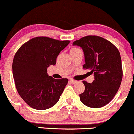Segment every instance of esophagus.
Listing matches in <instances>:
<instances>
[{"mask_svg":"<svg viewBox=\"0 0 134 134\" xmlns=\"http://www.w3.org/2000/svg\"><path fill=\"white\" fill-rule=\"evenodd\" d=\"M69 81L71 82V83H72V84H75V83H76V82H77V81L73 79H71L69 80Z\"/></svg>","mask_w":134,"mask_h":134,"instance_id":"esophagus-1","label":"esophagus"}]
</instances>
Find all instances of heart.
<instances>
[{
  "instance_id": "heart-1",
  "label": "heart",
  "mask_w": 134,
  "mask_h": 134,
  "mask_svg": "<svg viewBox=\"0 0 134 134\" xmlns=\"http://www.w3.org/2000/svg\"><path fill=\"white\" fill-rule=\"evenodd\" d=\"M78 48H77V47H72V48L71 49V52H72V51H74V50H76Z\"/></svg>"
}]
</instances>
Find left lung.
Returning <instances> with one entry per match:
<instances>
[{"mask_svg": "<svg viewBox=\"0 0 134 134\" xmlns=\"http://www.w3.org/2000/svg\"><path fill=\"white\" fill-rule=\"evenodd\" d=\"M73 46L83 50V68L91 70L94 80L82 81L85 89L80 94L82 104L91 108H100L109 103L118 92L122 82V59L118 49L110 42L97 36H88L75 41Z\"/></svg>", "mask_w": 134, "mask_h": 134, "instance_id": "left-lung-1", "label": "left lung"}]
</instances>
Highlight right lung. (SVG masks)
<instances>
[{
    "mask_svg": "<svg viewBox=\"0 0 134 134\" xmlns=\"http://www.w3.org/2000/svg\"><path fill=\"white\" fill-rule=\"evenodd\" d=\"M47 37H36L24 43L15 54L12 73L16 89L30 107L43 110L59 100L67 79H55L47 73L60 52L69 43Z\"/></svg>",
    "mask_w": 134,
    "mask_h": 134,
    "instance_id": "add662e5",
    "label": "right lung"
}]
</instances>
